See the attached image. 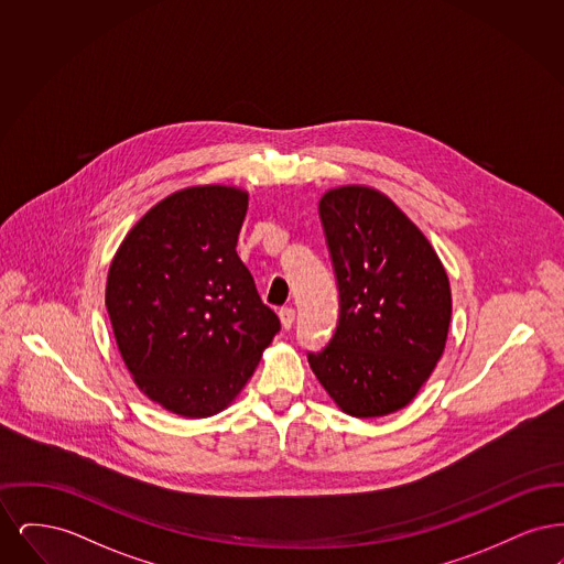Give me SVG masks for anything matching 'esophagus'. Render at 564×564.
<instances>
[{
	"label": "esophagus",
	"instance_id": "obj_1",
	"mask_svg": "<svg viewBox=\"0 0 564 564\" xmlns=\"http://www.w3.org/2000/svg\"><path fill=\"white\" fill-rule=\"evenodd\" d=\"M279 319H281V325H283V329H290V327L294 325V308H292V306H285V308H281V311H279Z\"/></svg>",
	"mask_w": 564,
	"mask_h": 564
}]
</instances>
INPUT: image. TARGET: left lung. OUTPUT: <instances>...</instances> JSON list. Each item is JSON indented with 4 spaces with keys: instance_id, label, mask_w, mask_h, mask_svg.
Wrapping results in <instances>:
<instances>
[{
    "instance_id": "1",
    "label": "left lung",
    "mask_w": 564,
    "mask_h": 564,
    "mask_svg": "<svg viewBox=\"0 0 564 564\" xmlns=\"http://www.w3.org/2000/svg\"><path fill=\"white\" fill-rule=\"evenodd\" d=\"M340 292V319L308 364L355 419L405 408L444 355L451 281L419 226L382 192L338 186L319 200Z\"/></svg>"
}]
</instances>
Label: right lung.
Listing matches in <instances>:
<instances>
[{
	"label": "right lung",
	"instance_id": "obj_1",
	"mask_svg": "<svg viewBox=\"0 0 564 564\" xmlns=\"http://www.w3.org/2000/svg\"><path fill=\"white\" fill-rule=\"evenodd\" d=\"M247 205L237 186L177 189L134 224L109 264L120 357L148 400L186 419L235 402L281 329L237 256Z\"/></svg>",
	"mask_w": 564,
	"mask_h": 564
}]
</instances>
